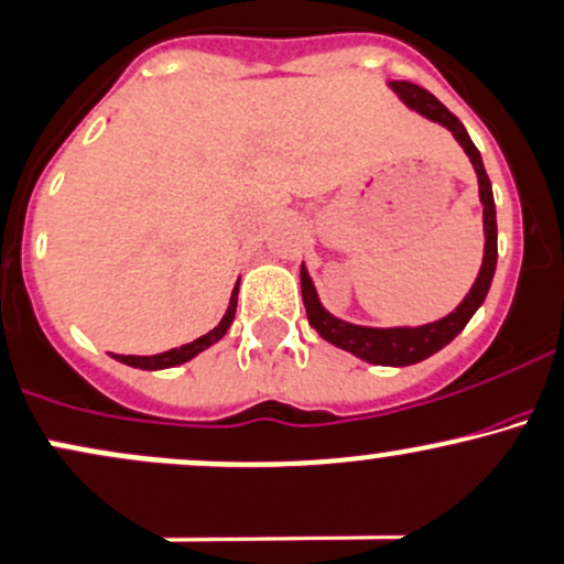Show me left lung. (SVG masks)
Wrapping results in <instances>:
<instances>
[{"label": "left lung", "instance_id": "1", "mask_svg": "<svg viewBox=\"0 0 564 564\" xmlns=\"http://www.w3.org/2000/svg\"><path fill=\"white\" fill-rule=\"evenodd\" d=\"M391 88L399 93L401 101L406 107L420 111L429 120L438 122L447 131H453L457 144L466 150L468 158H471L476 176H479V197L481 206H485V259H481L479 278L474 281L471 292L466 294V300L455 307L447 318L433 321V324L425 326H395V329H372V326H356L348 324V321L334 318L332 313H326L321 307L318 294H315L311 275H307L305 264H302L300 278H302V302H305L307 321L315 332L324 339H329L337 348L350 350L352 356L364 358L369 364H380V367H410V364L423 361V358L433 356L436 350H442L444 345H449L453 339L466 329V324L471 321V315L479 311V305L485 302L487 292H490V283L495 275V262H498V225H495V200H492V187L490 178H487L485 165H481V154L474 147V141L468 139L466 128L457 117L438 101L433 93H429L420 85L406 83V79H399V83H391Z\"/></svg>", "mask_w": 564, "mask_h": 564}]
</instances>
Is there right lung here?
Masks as SVG:
<instances>
[{
    "label": "right lung",
    "mask_w": 564,
    "mask_h": 564,
    "mask_svg": "<svg viewBox=\"0 0 564 564\" xmlns=\"http://www.w3.org/2000/svg\"><path fill=\"white\" fill-rule=\"evenodd\" d=\"M235 307H238V286H235V292L230 296V307H227L225 318L219 321V326H214L212 332L203 334V337H197L195 343L189 345H182V348H173V350H165V352H158V356H117V361L128 364V367H135V369H169V367H176V364H184L189 361V358H195L197 352L212 348L214 343H219L221 337H225L227 329H230L232 318H235Z\"/></svg>",
    "instance_id": "1"
}]
</instances>
